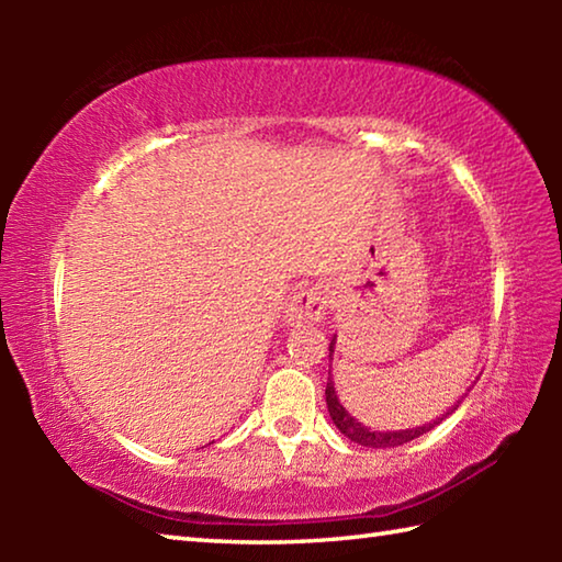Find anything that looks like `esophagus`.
Returning <instances> with one entry per match:
<instances>
[{"label":"esophagus","instance_id":"obj_1","mask_svg":"<svg viewBox=\"0 0 562 562\" xmlns=\"http://www.w3.org/2000/svg\"><path fill=\"white\" fill-rule=\"evenodd\" d=\"M329 307V294L322 284L315 288H304L294 294L292 302L288 304V322L290 325H302V322H319L327 315Z\"/></svg>","mask_w":562,"mask_h":562}]
</instances>
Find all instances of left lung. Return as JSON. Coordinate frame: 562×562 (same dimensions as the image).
Returning a JSON list of instances; mask_svg holds the SVG:
<instances>
[{"label": "left lung", "mask_w": 562, "mask_h": 562, "mask_svg": "<svg viewBox=\"0 0 562 562\" xmlns=\"http://www.w3.org/2000/svg\"><path fill=\"white\" fill-rule=\"evenodd\" d=\"M331 351H335V339H331V345H329V359H331ZM327 408H329V416H331V422H335V426L337 429L347 436L349 441H355V443H361V446H367V449H394V446H402V443H406V441H414V439H418V436L422 434H426V431H431L436 424H441L446 416L449 414H453L456 412V406L451 408V412H446L439 422H434V424H424V426H416V429H408V431H372V429H367V426H361L357 418H351L347 412H345V406L339 404V398H337V392H335V382H331V376H329V382H327Z\"/></svg>", "instance_id": "left-lung-1"}]
</instances>
